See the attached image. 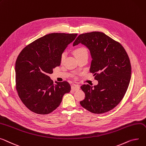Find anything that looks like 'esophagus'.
Masks as SVG:
<instances>
[{
  "instance_id": "esophagus-1",
  "label": "esophagus",
  "mask_w": 146,
  "mask_h": 146,
  "mask_svg": "<svg viewBox=\"0 0 146 146\" xmlns=\"http://www.w3.org/2000/svg\"><path fill=\"white\" fill-rule=\"evenodd\" d=\"M72 89L74 91L79 90L80 89V86L77 84H73L72 86Z\"/></svg>"
}]
</instances>
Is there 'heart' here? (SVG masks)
<instances>
[{
	"mask_svg": "<svg viewBox=\"0 0 146 146\" xmlns=\"http://www.w3.org/2000/svg\"><path fill=\"white\" fill-rule=\"evenodd\" d=\"M74 54L75 56L76 57L77 59H78V58L81 57L82 56H87V51L84 47H77L76 48V49H74ZM65 57H66V53H63L60 56V62L61 63L63 62Z\"/></svg>",
	"mask_w": 146,
	"mask_h": 146,
	"instance_id": "1",
	"label": "heart"
}]
</instances>
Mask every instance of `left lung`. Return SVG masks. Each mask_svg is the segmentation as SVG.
Masks as SVG:
<instances>
[{"label":"left lung","mask_w":146,"mask_h":146,"mask_svg":"<svg viewBox=\"0 0 146 146\" xmlns=\"http://www.w3.org/2000/svg\"><path fill=\"white\" fill-rule=\"evenodd\" d=\"M80 43L90 52V72L98 81L94 87L89 84L80 87L85 93L80 105L93 113L108 112L118 105L128 89L131 74L129 56L119 42L102 32L81 34L73 46Z\"/></svg>","instance_id":"8db88e82"}]
</instances>
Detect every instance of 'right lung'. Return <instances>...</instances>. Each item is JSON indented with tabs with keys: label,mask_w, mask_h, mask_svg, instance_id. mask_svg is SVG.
Returning <instances> with one entry per match:
<instances>
[{
	"label": "right lung",
	"mask_w": 146,
	"mask_h": 146,
	"mask_svg": "<svg viewBox=\"0 0 146 146\" xmlns=\"http://www.w3.org/2000/svg\"><path fill=\"white\" fill-rule=\"evenodd\" d=\"M77 33H52L27 45L15 64L16 89L26 108L36 114H47L60 104L71 90L66 81L54 84L48 75L60 65V56Z\"/></svg>",
	"instance_id": "obj_1"
}]
</instances>
